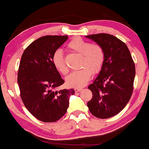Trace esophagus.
Returning <instances> with one entry per match:
<instances>
[{
  "instance_id": "1",
  "label": "esophagus",
  "mask_w": 149,
  "mask_h": 149,
  "mask_svg": "<svg viewBox=\"0 0 149 149\" xmlns=\"http://www.w3.org/2000/svg\"><path fill=\"white\" fill-rule=\"evenodd\" d=\"M82 90V88H74V91H76V92H78V91H80Z\"/></svg>"
}]
</instances>
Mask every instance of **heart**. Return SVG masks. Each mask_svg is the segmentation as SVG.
I'll list each match as a JSON object with an SVG mask.
<instances>
[{
  "label": "heart",
  "instance_id": "heart-1",
  "mask_svg": "<svg viewBox=\"0 0 149 149\" xmlns=\"http://www.w3.org/2000/svg\"><path fill=\"white\" fill-rule=\"evenodd\" d=\"M67 49L74 53L81 55L80 68L66 78V84L71 87L84 86L88 82L91 75L97 74L102 68L104 63V51L100 45L90 43L83 39L74 38L67 45ZM52 63L55 68L62 75L68 73L63 54L61 49L55 51L52 56Z\"/></svg>",
  "mask_w": 149,
  "mask_h": 149
}]
</instances>
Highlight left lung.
<instances>
[{
	"instance_id": "obj_1",
	"label": "left lung",
	"mask_w": 149,
	"mask_h": 149,
	"mask_svg": "<svg viewBox=\"0 0 149 149\" xmlns=\"http://www.w3.org/2000/svg\"><path fill=\"white\" fill-rule=\"evenodd\" d=\"M86 37L102 47L105 55L102 68L88 86L92 98L87 106L97 118H112L123 110L133 94L134 61L125 43L115 36L100 33Z\"/></svg>"
}]
</instances>
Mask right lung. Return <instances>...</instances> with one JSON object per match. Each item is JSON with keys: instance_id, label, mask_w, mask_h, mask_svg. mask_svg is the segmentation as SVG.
<instances>
[{"instance_id": "right-lung-1", "label": "right lung", "mask_w": 149, "mask_h": 149, "mask_svg": "<svg viewBox=\"0 0 149 149\" xmlns=\"http://www.w3.org/2000/svg\"><path fill=\"white\" fill-rule=\"evenodd\" d=\"M68 36L47 35L29 45L22 54L17 81L29 112L39 120L53 123L65 114L74 90L56 88L65 81L52 63V56Z\"/></svg>"}]
</instances>
